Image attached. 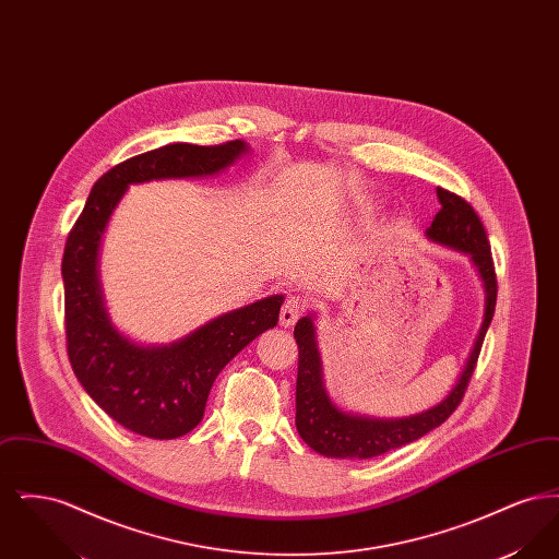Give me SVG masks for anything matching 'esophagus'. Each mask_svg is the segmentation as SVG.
<instances>
[{
    "mask_svg": "<svg viewBox=\"0 0 559 559\" xmlns=\"http://www.w3.org/2000/svg\"><path fill=\"white\" fill-rule=\"evenodd\" d=\"M301 312H304L301 299L289 297V299L283 304V310H281V324H283V326H293V324L297 322V319L301 317Z\"/></svg>",
    "mask_w": 559,
    "mask_h": 559,
    "instance_id": "obj_1",
    "label": "esophagus"
}]
</instances>
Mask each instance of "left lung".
Wrapping results in <instances>:
<instances>
[{"label":"left lung","mask_w":559,"mask_h":559,"mask_svg":"<svg viewBox=\"0 0 559 559\" xmlns=\"http://www.w3.org/2000/svg\"><path fill=\"white\" fill-rule=\"evenodd\" d=\"M440 212L426 230L427 240L452 251L465 253L478 270L484 287V314L476 342L459 372L451 392L438 404L408 417L383 419L358 415L340 408L326 394L322 379L319 342H317V312H308L297 320L293 337L299 347L297 388H295V426L301 440L322 456L331 459H372L424 438L427 431L442 426L459 406L478 360L479 347L490 326L497 304V276L490 255L486 230L474 207L444 188L436 190Z\"/></svg>","instance_id":"1"}]
</instances>
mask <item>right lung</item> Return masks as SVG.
Masks as SVG:
<instances>
[{"instance_id":"1","label":"right lung","mask_w":559,"mask_h":559,"mask_svg":"<svg viewBox=\"0 0 559 559\" xmlns=\"http://www.w3.org/2000/svg\"><path fill=\"white\" fill-rule=\"evenodd\" d=\"M249 151L242 140L178 142L123 160L94 185L69 233L62 258L69 360L87 396L133 433L174 440L199 426L215 377L276 326L285 295L224 312L171 344H138L112 324L105 304L98 264L110 215L132 185L219 176Z\"/></svg>"}]
</instances>
